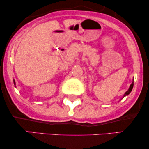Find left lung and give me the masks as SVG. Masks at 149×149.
Listing matches in <instances>:
<instances>
[{
    "instance_id": "1",
    "label": "left lung",
    "mask_w": 149,
    "mask_h": 149,
    "mask_svg": "<svg viewBox=\"0 0 149 149\" xmlns=\"http://www.w3.org/2000/svg\"><path fill=\"white\" fill-rule=\"evenodd\" d=\"M133 86H134V79H133V82H132V84L130 85V87L129 89H128V90L125 93V94L123 95V97H125V96H126V95H127L128 94H130V93L131 92L132 90V89H133Z\"/></svg>"
}]
</instances>
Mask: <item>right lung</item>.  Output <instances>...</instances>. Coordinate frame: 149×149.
<instances>
[{
    "mask_svg": "<svg viewBox=\"0 0 149 149\" xmlns=\"http://www.w3.org/2000/svg\"><path fill=\"white\" fill-rule=\"evenodd\" d=\"M13 83H14V85H15V81L13 80Z\"/></svg>",
    "mask_w": 149,
    "mask_h": 149,
    "instance_id": "1",
    "label": "right lung"
}]
</instances>
